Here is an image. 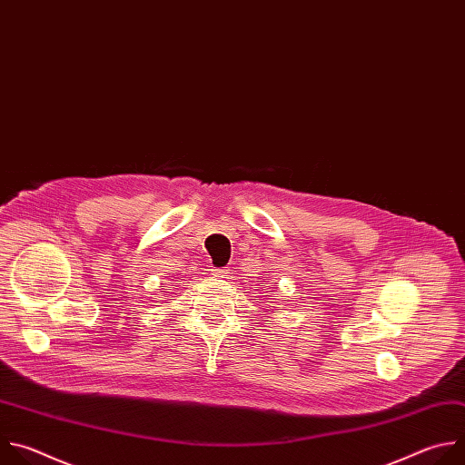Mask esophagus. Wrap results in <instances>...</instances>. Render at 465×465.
I'll use <instances>...</instances> for the list:
<instances>
[{
  "mask_svg": "<svg viewBox=\"0 0 465 465\" xmlns=\"http://www.w3.org/2000/svg\"><path fill=\"white\" fill-rule=\"evenodd\" d=\"M214 274L220 276V278H225L227 276V269H214Z\"/></svg>",
  "mask_w": 465,
  "mask_h": 465,
  "instance_id": "34e87169",
  "label": "esophagus"
}]
</instances>
